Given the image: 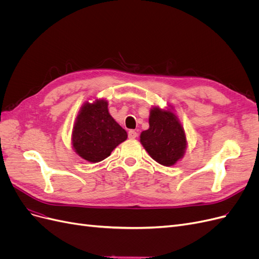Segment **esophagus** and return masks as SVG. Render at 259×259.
<instances>
[{"instance_id": "obj_1", "label": "esophagus", "mask_w": 259, "mask_h": 259, "mask_svg": "<svg viewBox=\"0 0 259 259\" xmlns=\"http://www.w3.org/2000/svg\"><path fill=\"white\" fill-rule=\"evenodd\" d=\"M137 136H138V134H137L136 131L131 130V131L128 132V138H130V139H135Z\"/></svg>"}]
</instances>
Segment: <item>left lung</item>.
<instances>
[{
    "label": "left lung",
    "mask_w": 259,
    "mask_h": 259,
    "mask_svg": "<svg viewBox=\"0 0 259 259\" xmlns=\"http://www.w3.org/2000/svg\"><path fill=\"white\" fill-rule=\"evenodd\" d=\"M140 143L149 155L161 165L171 166L183 158L187 149V138L173 107L150 109L149 128L142 132Z\"/></svg>",
    "instance_id": "obj_1"
}]
</instances>
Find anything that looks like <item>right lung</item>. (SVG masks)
<instances>
[{"label": "right lung", "mask_w": 259, "mask_h": 259, "mask_svg": "<svg viewBox=\"0 0 259 259\" xmlns=\"http://www.w3.org/2000/svg\"><path fill=\"white\" fill-rule=\"evenodd\" d=\"M126 138V131L109 113L108 101L96 99L81 107L73 125L71 144L82 159L97 163L108 158Z\"/></svg>", "instance_id": "1"}]
</instances>
